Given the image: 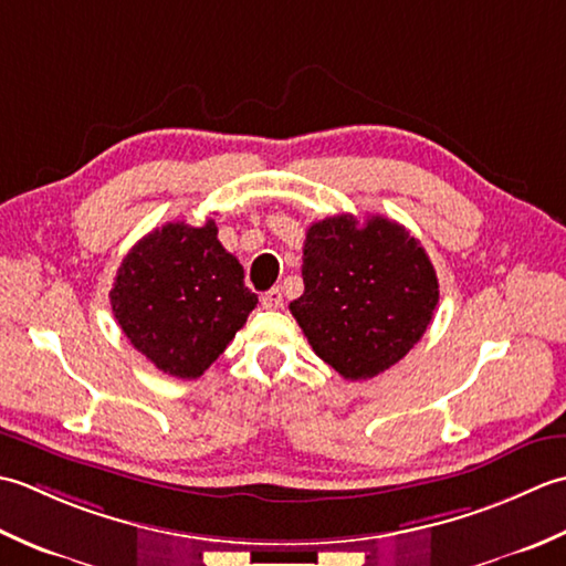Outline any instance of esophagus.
Segmentation results:
<instances>
[{"instance_id":"esophagus-1","label":"esophagus","mask_w":566,"mask_h":566,"mask_svg":"<svg viewBox=\"0 0 566 566\" xmlns=\"http://www.w3.org/2000/svg\"><path fill=\"white\" fill-rule=\"evenodd\" d=\"M261 303H263V307H266V310H279V307H283V293H281V287H271V291L261 297Z\"/></svg>"}]
</instances>
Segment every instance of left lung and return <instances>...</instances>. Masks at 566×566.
<instances>
[{"label":"left lung","mask_w":566,"mask_h":566,"mask_svg":"<svg viewBox=\"0 0 566 566\" xmlns=\"http://www.w3.org/2000/svg\"><path fill=\"white\" fill-rule=\"evenodd\" d=\"M303 283L291 313L319 359L347 380L374 378L398 364L440 303L430 256L386 217L315 222L303 247Z\"/></svg>","instance_id":"1"}]
</instances>
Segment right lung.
I'll use <instances>...</instances> for the list:
<instances>
[{
    "label": "right lung",
    "mask_w": 566,
    "mask_h": 566,
    "mask_svg": "<svg viewBox=\"0 0 566 566\" xmlns=\"http://www.w3.org/2000/svg\"><path fill=\"white\" fill-rule=\"evenodd\" d=\"M109 300L134 349L188 380L210 368L259 303L237 256L219 244L214 219L146 234L124 256Z\"/></svg>",
    "instance_id": "1"
}]
</instances>
